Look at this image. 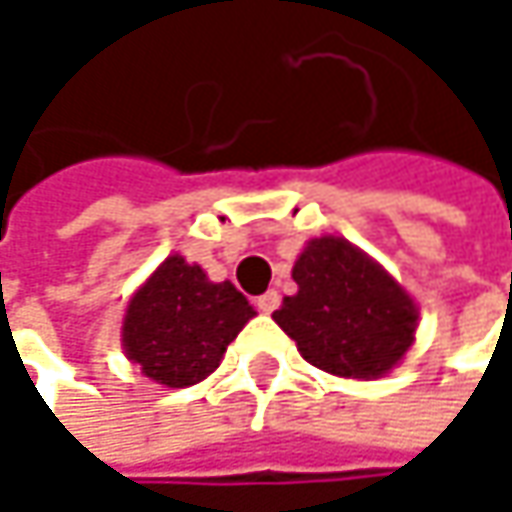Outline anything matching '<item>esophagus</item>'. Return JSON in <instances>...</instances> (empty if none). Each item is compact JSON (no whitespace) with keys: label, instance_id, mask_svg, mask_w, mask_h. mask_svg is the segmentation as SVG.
Wrapping results in <instances>:
<instances>
[{"label":"esophagus","instance_id":"1","mask_svg":"<svg viewBox=\"0 0 512 512\" xmlns=\"http://www.w3.org/2000/svg\"><path fill=\"white\" fill-rule=\"evenodd\" d=\"M278 305H281V296H278V290H266L263 296H257V308H260L263 314H272Z\"/></svg>","mask_w":512,"mask_h":512}]
</instances>
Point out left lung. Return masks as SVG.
Returning <instances> with one entry per match:
<instances>
[{"mask_svg": "<svg viewBox=\"0 0 512 512\" xmlns=\"http://www.w3.org/2000/svg\"><path fill=\"white\" fill-rule=\"evenodd\" d=\"M296 296H284L272 320L314 367L376 379L415 341L418 308L409 293L353 243L320 237L293 263Z\"/></svg>", "mask_w": 512, "mask_h": 512, "instance_id": "8db88e82", "label": "left lung"}]
</instances>
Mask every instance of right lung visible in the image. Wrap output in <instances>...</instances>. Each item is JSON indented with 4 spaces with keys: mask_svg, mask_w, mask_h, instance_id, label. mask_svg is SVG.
<instances>
[{
    "mask_svg": "<svg viewBox=\"0 0 512 512\" xmlns=\"http://www.w3.org/2000/svg\"><path fill=\"white\" fill-rule=\"evenodd\" d=\"M252 317L255 308L231 281L213 284L198 263L171 255L130 299L121 341L145 376L186 388L219 367Z\"/></svg>",
    "mask_w": 512,
    "mask_h": 512,
    "instance_id": "add662e5",
    "label": "right lung"
}]
</instances>
